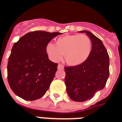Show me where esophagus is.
<instances>
[{
  "label": "esophagus",
  "instance_id": "esophagus-1",
  "mask_svg": "<svg viewBox=\"0 0 122 122\" xmlns=\"http://www.w3.org/2000/svg\"><path fill=\"white\" fill-rule=\"evenodd\" d=\"M58 69H64V66L61 64H59L58 66Z\"/></svg>",
  "mask_w": 122,
  "mask_h": 122
}]
</instances>
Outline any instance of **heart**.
I'll return each mask as SVG.
<instances>
[{
  "instance_id": "obj_1",
  "label": "heart",
  "mask_w": 122,
  "mask_h": 122,
  "mask_svg": "<svg viewBox=\"0 0 122 122\" xmlns=\"http://www.w3.org/2000/svg\"><path fill=\"white\" fill-rule=\"evenodd\" d=\"M92 48V40L86 35H66L56 39L55 45L48 43L46 52L52 61H60L64 55L67 64L77 66L87 60Z\"/></svg>"
}]
</instances>
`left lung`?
Instances as JSON below:
<instances>
[{
  "label": "left lung",
  "instance_id": "left-lung-1",
  "mask_svg": "<svg viewBox=\"0 0 122 122\" xmlns=\"http://www.w3.org/2000/svg\"><path fill=\"white\" fill-rule=\"evenodd\" d=\"M91 39V53L84 62L64 67L65 84L69 98L77 102L90 99L95 93L104 88L109 76V57L99 38L87 30H82Z\"/></svg>",
  "mask_w": 122,
  "mask_h": 122
}]
</instances>
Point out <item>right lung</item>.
Segmentation results:
<instances>
[{"label": "right lung", "instance_id": "add662e5", "mask_svg": "<svg viewBox=\"0 0 122 122\" xmlns=\"http://www.w3.org/2000/svg\"><path fill=\"white\" fill-rule=\"evenodd\" d=\"M61 34L30 32L14 43L8 58L7 79L16 95L34 101L45 95L58 70V64L48 59L46 46Z\"/></svg>", "mask_w": 122, "mask_h": 122}]
</instances>
